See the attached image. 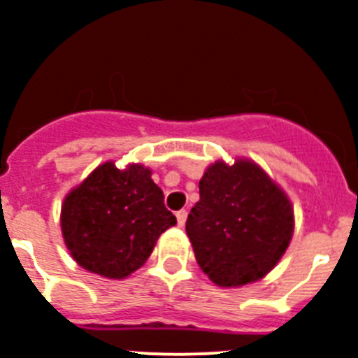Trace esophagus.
<instances>
[{
	"mask_svg": "<svg viewBox=\"0 0 358 358\" xmlns=\"http://www.w3.org/2000/svg\"><path fill=\"white\" fill-rule=\"evenodd\" d=\"M176 220H178V227H183L187 222V211L185 210L176 211Z\"/></svg>",
	"mask_w": 358,
	"mask_h": 358,
	"instance_id": "34e87169",
	"label": "esophagus"
}]
</instances>
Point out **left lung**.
<instances>
[{
    "label": "left lung",
    "instance_id": "1",
    "mask_svg": "<svg viewBox=\"0 0 358 358\" xmlns=\"http://www.w3.org/2000/svg\"><path fill=\"white\" fill-rule=\"evenodd\" d=\"M185 229L204 275L222 289H238L280 262L294 234V208L257 162L215 161L199 180Z\"/></svg>",
    "mask_w": 358,
    "mask_h": 358
}]
</instances>
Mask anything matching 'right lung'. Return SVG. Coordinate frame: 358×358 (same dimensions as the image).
Instances as JSON below:
<instances>
[{"label":"right lung","mask_w":358,"mask_h":358,"mask_svg":"<svg viewBox=\"0 0 358 358\" xmlns=\"http://www.w3.org/2000/svg\"><path fill=\"white\" fill-rule=\"evenodd\" d=\"M176 224L150 168L131 162L119 169L99 164L66 194L61 232L69 255L82 269L124 280L150 257L159 236Z\"/></svg>","instance_id":"obj_1"}]
</instances>
